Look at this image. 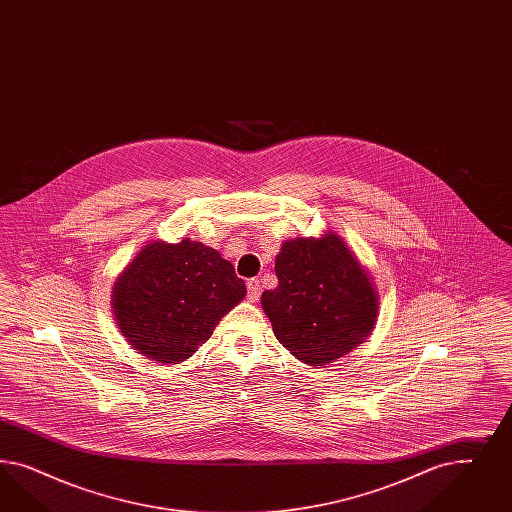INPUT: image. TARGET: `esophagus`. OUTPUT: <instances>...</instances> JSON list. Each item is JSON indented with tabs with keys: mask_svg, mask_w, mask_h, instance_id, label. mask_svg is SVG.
I'll use <instances>...</instances> for the list:
<instances>
[{
	"mask_svg": "<svg viewBox=\"0 0 512 512\" xmlns=\"http://www.w3.org/2000/svg\"><path fill=\"white\" fill-rule=\"evenodd\" d=\"M261 295V281L257 278L248 279V298L251 302H257Z\"/></svg>",
	"mask_w": 512,
	"mask_h": 512,
	"instance_id": "obj_1",
	"label": "esophagus"
}]
</instances>
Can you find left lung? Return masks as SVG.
Returning a JSON list of instances; mask_svg holds the SVG:
<instances>
[{"mask_svg":"<svg viewBox=\"0 0 512 512\" xmlns=\"http://www.w3.org/2000/svg\"><path fill=\"white\" fill-rule=\"evenodd\" d=\"M276 276L263 310L279 343L304 364L336 360L372 332L379 308L372 279L340 236L285 242Z\"/></svg>","mask_w":512,"mask_h":512,"instance_id":"1","label":"left lung"}]
</instances>
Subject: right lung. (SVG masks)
<instances>
[{
    "label": "right lung",
    "mask_w": 512,
    "mask_h": 512,
    "mask_svg": "<svg viewBox=\"0 0 512 512\" xmlns=\"http://www.w3.org/2000/svg\"><path fill=\"white\" fill-rule=\"evenodd\" d=\"M244 296L246 283L233 264L186 238L142 249L116 281L112 308L129 345L161 364H178Z\"/></svg>",
    "instance_id": "1"
}]
</instances>
